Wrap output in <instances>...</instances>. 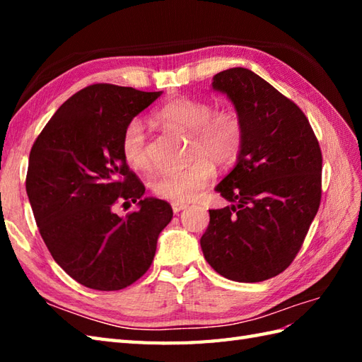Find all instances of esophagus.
<instances>
[{
    "label": "esophagus",
    "instance_id": "esophagus-1",
    "mask_svg": "<svg viewBox=\"0 0 362 362\" xmlns=\"http://www.w3.org/2000/svg\"><path fill=\"white\" fill-rule=\"evenodd\" d=\"M171 206H173V211H174L175 214H179L182 210H185L188 205H187L185 202H173Z\"/></svg>",
    "mask_w": 362,
    "mask_h": 362
}]
</instances>
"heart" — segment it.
I'll return each instance as SVG.
<instances>
[{"label": "heart", "mask_w": 362, "mask_h": 362, "mask_svg": "<svg viewBox=\"0 0 362 362\" xmlns=\"http://www.w3.org/2000/svg\"><path fill=\"white\" fill-rule=\"evenodd\" d=\"M156 119L165 126L187 130L189 135V163L171 173H158L149 187L157 197L168 201H193L214 175V163L222 168L235 165L244 146V121L233 109L214 110L202 99L179 96L156 110ZM121 153L126 163L146 171L151 166L148 135L143 122L130 119L121 136Z\"/></svg>", "instance_id": "1"}]
</instances>
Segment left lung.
<instances>
[{
	"instance_id": "left-lung-1",
	"label": "left lung",
	"mask_w": 362,
	"mask_h": 362,
	"mask_svg": "<svg viewBox=\"0 0 362 362\" xmlns=\"http://www.w3.org/2000/svg\"><path fill=\"white\" fill-rule=\"evenodd\" d=\"M244 121L236 166L216 187L232 205L210 210L201 247L228 280L281 274L298 253L322 197V152L300 107L247 68L213 78Z\"/></svg>"
}]
</instances>
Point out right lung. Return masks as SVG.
<instances>
[{
  "label": "right lung",
  "mask_w": 362,
  "mask_h": 362,
  "mask_svg": "<svg viewBox=\"0 0 362 362\" xmlns=\"http://www.w3.org/2000/svg\"><path fill=\"white\" fill-rule=\"evenodd\" d=\"M161 91L93 83L59 107L29 153L26 193L54 261L83 286L118 291L151 267L171 205L146 197L121 153L126 124ZM139 204L121 218L114 205Z\"/></svg>",
  "instance_id": "right-lung-1"
}]
</instances>
